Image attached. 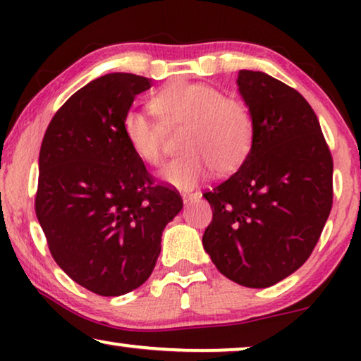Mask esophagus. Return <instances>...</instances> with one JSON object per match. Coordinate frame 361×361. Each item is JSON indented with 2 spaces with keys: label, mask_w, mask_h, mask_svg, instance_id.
<instances>
[{
  "label": "esophagus",
  "mask_w": 361,
  "mask_h": 361,
  "mask_svg": "<svg viewBox=\"0 0 361 361\" xmlns=\"http://www.w3.org/2000/svg\"><path fill=\"white\" fill-rule=\"evenodd\" d=\"M200 197L199 192H184L182 194V200H184V204H189L192 200H197Z\"/></svg>",
  "instance_id": "esophagus-1"
}]
</instances>
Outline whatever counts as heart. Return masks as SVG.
Listing matches in <instances>:
<instances>
[{
  "instance_id": "obj_1",
  "label": "heart",
  "mask_w": 361,
  "mask_h": 361,
  "mask_svg": "<svg viewBox=\"0 0 361 361\" xmlns=\"http://www.w3.org/2000/svg\"><path fill=\"white\" fill-rule=\"evenodd\" d=\"M149 108L159 123L142 111L123 116V136L137 159L159 166L164 159V130L182 126L180 156L161 171V179L179 189H192L214 169L230 174L243 164L255 142V118L250 106L225 97L207 83L172 80L157 90Z\"/></svg>"
}]
</instances>
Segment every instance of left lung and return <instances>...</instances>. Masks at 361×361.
I'll list each match as a JSON object with an SVG mask.
<instances>
[{
  "label": "left lung",
  "instance_id": "left-lung-1",
  "mask_svg": "<svg viewBox=\"0 0 361 361\" xmlns=\"http://www.w3.org/2000/svg\"><path fill=\"white\" fill-rule=\"evenodd\" d=\"M255 142L240 169L205 192L214 210L204 250L246 288H269L312 253L332 209L334 162L312 106L264 72L240 71Z\"/></svg>",
  "mask_w": 361,
  "mask_h": 361
}]
</instances>
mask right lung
I'll return each mask as SVG.
<instances>
[{
  "instance_id": "1",
  "label": "right lung",
  "mask_w": 361,
  "mask_h": 361,
  "mask_svg": "<svg viewBox=\"0 0 361 361\" xmlns=\"http://www.w3.org/2000/svg\"><path fill=\"white\" fill-rule=\"evenodd\" d=\"M151 80L106 73L73 93L49 123L39 152L36 215L52 258L98 295L140 288L154 269L182 199L154 184L123 136V116Z\"/></svg>"
}]
</instances>
